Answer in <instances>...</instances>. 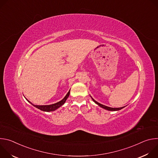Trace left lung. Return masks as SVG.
I'll return each instance as SVG.
<instances>
[{"label":"left lung","instance_id":"obj_1","mask_svg":"<svg viewBox=\"0 0 158 158\" xmlns=\"http://www.w3.org/2000/svg\"><path fill=\"white\" fill-rule=\"evenodd\" d=\"M92 98V99L93 100V101H94L95 103H96L98 105H99L100 107H101L102 108H104V109H106V110H113V111H114V110H121V109H123V108L124 107H118V108H113V107H107V106H106L102 105V104H101L98 102H97L96 101H95L93 98Z\"/></svg>","mask_w":158,"mask_h":158}]
</instances>
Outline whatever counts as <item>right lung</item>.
I'll list each match as a JSON object with an SVG mask.
<instances>
[{
	"mask_svg": "<svg viewBox=\"0 0 158 158\" xmlns=\"http://www.w3.org/2000/svg\"><path fill=\"white\" fill-rule=\"evenodd\" d=\"M69 94H70V90L67 93V94H66V96L64 97V98L63 99H62L60 101L57 102V103H55V104H51V105H45V106H37V105H34L33 104H32L30 101H29L28 100V102H29L31 104H32L34 107H37V109L41 110H43V111H46V112H50V111H53V110H55L56 109H57V108H59V107L62 106L65 102V101L67 100V99L68 98L69 96Z\"/></svg>",
	"mask_w": 158,
	"mask_h": 158,
	"instance_id": "1",
	"label": "right lung"
}]
</instances>
